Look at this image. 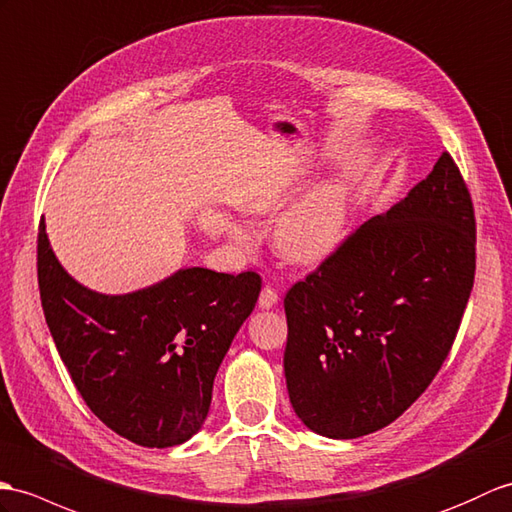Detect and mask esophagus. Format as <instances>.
I'll return each instance as SVG.
<instances>
[{
    "label": "esophagus",
    "instance_id": "1",
    "mask_svg": "<svg viewBox=\"0 0 512 512\" xmlns=\"http://www.w3.org/2000/svg\"><path fill=\"white\" fill-rule=\"evenodd\" d=\"M277 301H279L277 290H272L270 285H266V288L261 290V294H259V307H261V310H270V307L277 305Z\"/></svg>",
    "mask_w": 512,
    "mask_h": 512
}]
</instances>
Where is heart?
<instances>
[{
    "label": "heart",
    "mask_w": 512,
    "mask_h": 512,
    "mask_svg": "<svg viewBox=\"0 0 512 512\" xmlns=\"http://www.w3.org/2000/svg\"><path fill=\"white\" fill-rule=\"evenodd\" d=\"M294 194L296 183L275 187L248 202V211L257 216H268V213L288 205ZM347 222V189L338 181H323L299 202H294L288 211L281 213L275 231H272V240H275L277 251L288 259L299 261V264H318L336 251L344 231H347ZM229 235L237 244H251L255 237L253 229L240 222L229 224Z\"/></svg>",
    "instance_id": "b5f03b06"
}]
</instances>
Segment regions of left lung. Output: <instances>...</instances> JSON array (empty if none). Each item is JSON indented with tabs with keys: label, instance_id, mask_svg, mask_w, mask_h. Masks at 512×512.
Masks as SVG:
<instances>
[{
	"label": "left lung",
	"instance_id": "8db88e82",
	"mask_svg": "<svg viewBox=\"0 0 512 512\" xmlns=\"http://www.w3.org/2000/svg\"><path fill=\"white\" fill-rule=\"evenodd\" d=\"M475 275L469 189L449 152L285 294V384L296 417L358 438L401 417L458 334Z\"/></svg>",
	"mask_w": 512,
	"mask_h": 512
}]
</instances>
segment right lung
<instances>
[{
	"mask_svg": "<svg viewBox=\"0 0 512 512\" xmlns=\"http://www.w3.org/2000/svg\"><path fill=\"white\" fill-rule=\"evenodd\" d=\"M39 290L47 327L91 412L141 447H174L205 423L213 379L255 310L261 277L181 268L128 294L78 283L39 227Z\"/></svg>",
	"mask_w": 512,
	"mask_h": 512,
	"instance_id": "obj_1",
	"label": "right lung"
}]
</instances>
